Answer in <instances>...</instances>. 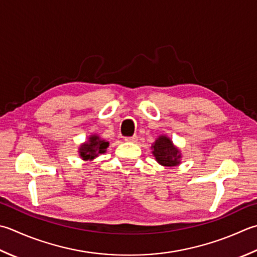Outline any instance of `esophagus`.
Segmentation results:
<instances>
[{
	"instance_id": "1",
	"label": "esophagus",
	"mask_w": 257,
	"mask_h": 257,
	"mask_svg": "<svg viewBox=\"0 0 257 257\" xmlns=\"http://www.w3.org/2000/svg\"><path fill=\"white\" fill-rule=\"evenodd\" d=\"M124 140L127 143H137L138 142V137H137V136H133V137H125Z\"/></svg>"
}]
</instances>
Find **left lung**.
Returning a JSON list of instances; mask_svg holds the SVG:
<instances>
[{
	"mask_svg": "<svg viewBox=\"0 0 257 257\" xmlns=\"http://www.w3.org/2000/svg\"><path fill=\"white\" fill-rule=\"evenodd\" d=\"M153 155L158 164L165 167H175L180 164L182 154L167 136H159L152 146Z\"/></svg>",
	"mask_w": 257,
	"mask_h": 257,
	"instance_id": "obj_1",
	"label": "left lung"
}]
</instances>
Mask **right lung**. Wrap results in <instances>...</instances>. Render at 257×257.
Listing matches in <instances>:
<instances>
[{"label": "right lung", "mask_w": 257, "mask_h": 257, "mask_svg": "<svg viewBox=\"0 0 257 257\" xmlns=\"http://www.w3.org/2000/svg\"><path fill=\"white\" fill-rule=\"evenodd\" d=\"M109 147V143L101 139L97 135H91L85 142L79 147V155L83 160H92L99 155L104 154Z\"/></svg>", "instance_id": "right-lung-1"}]
</instances>
